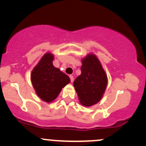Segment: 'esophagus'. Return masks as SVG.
<instances>
[{
    "mask_svg": "<svg viewBox=\"0 0 146 146\" xmlns=\"http://www.w3.org/2000/svg\"><path fill=\"white\" fill-rule=\"evenodd\" d=\"M69 78H70V80H71V82H73V80H74V78H73V76L72 75H71L69 76Z\"/></svg>",
    "mask_w": 146,
    "mask_h": 146,
    "instance_id": "34e87169",
    "label": "esophagus"
}]
</instances>
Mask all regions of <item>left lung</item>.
I'll return each instance as SVG.
<instances>
[{
    "label": "left lung",
    "mask_w": 146,
    "mask_h": 146,
    "mask_svg": "<svg viewBox=\"0 0 146 146\" xmlns=\"http://www.w3.org/2000/svg\"><path fill=\"white\" fill-rule=\"evenodd\" d=\"M82 63L81 75L75 79L73 86L80 103L84 106H91L103 96L108 83L107 75L95 55H88Z\"/></svg>",
    "instance_id": "obj_1"
}]
</instances>
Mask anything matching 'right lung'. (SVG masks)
Instances as JSON below:
<instances>
[{
  "instance_id": "1",
  "label": "right lung",
  "mask_w": 146,
  "mask_h": 146,
  "mask_svg": "<svg viewBox=\"0 0 146 146\" xmlns=\"http://www.w3.org/2000/svg\"><path fill=\"white\" fill-rule=\"evenodd\" d=\"M54 56L46 53L31 72V83L39 98L51 102L60 94L62 88L70 82V78L53 65Z\"/></svg>"
}]
</instances>
